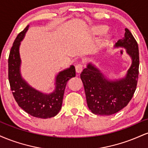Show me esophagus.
Returning a JSON list of instances; mask_svg holds the SVG:
<instances>
[{
    "label": "esophagus",
    "mask_w": 148,
    "mask_h": 148,
    "mask_svg": "<svg viewBox=\"0 0 148 148\" xmlns=\"http://www.w3.org/2000/svg\"><path fill=\"white\" fill-rule=\"evenodd\" d=\"M83 64H77L75 66V69H76V72L77 73H81L83 70Z\"/></svg>",
    "instance_id": "obj_1"
}]
</instances>
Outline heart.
Wrapping results in <instances>:
<instances>
[{"mask_svg":"<svg viewBox=\"0 0 148 148\" xmlns=\"http://www.w3.org/2000/svg\"><path fill=\"white\" fill-rule=\"evenodd\" d=\"M107 30H108V28L106 25H98L93 28L92 32L95 35H101V34L106 33Z\"/></svg>","mask_w":148,"mask_h":148,"instance_id":"b5f03b06","label":"heart"}]
</instances>
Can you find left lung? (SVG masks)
<instances>
[{"mask_svg": "<svg viewBox=\"0 0 148 148\" xmlns=\"http://www.w3.org/2000/svg\"><path fill=\"white\" fill-rule=\"evenodd\" d=\"M115 47L126 48L132 59L125 78L108 81L91 64H88L81 74L88 106L95 115H110L120 111L128 104L136 89L139 73L138 46L130 30L125 28V37L118 40Z\"/></svg>", "mask_w": 148, "mask_h": 148, "instance_id": "left-lung-1", "label": "left lung"}]
</instances>
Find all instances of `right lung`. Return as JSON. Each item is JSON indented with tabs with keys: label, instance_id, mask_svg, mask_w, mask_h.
I'll use <instances>...</instances> for the list:
<instances>
[{
	"label": "right lung",
	"instance_id": "1",
	"mask_svg": "<svg viewBox=\"0 0 148 148\" xmlns=\"http://www.w3.org/2000/svg\"><path fill=\"white\" fill-rule=\"evenodd\" d=\"M28 25L18 33L15 39L8 58V79L10 88L16 103L23 110L33 117L50 118L56 115L62 107V99L67 81L76 76L75 67L72 65L62 71L56 79V89L51 94L42 93L31 88L20 74L21 59L19 56L20 42L24 37Z\"/></svg>",
	"mask_w": 148,
	"mask_h": 148
}]
</instances>
